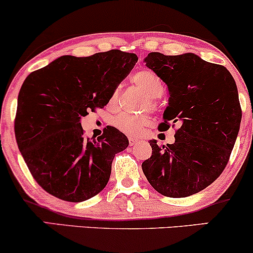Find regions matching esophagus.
<instances>
[{"label":"esophagus","instance_id":"esophagus-1","mask_svg":"<svg viewBox=\"0 0 253 253\" xmlns=\"http://www.w3.org/2000/svg\"><path fill=\"white\" fill-rule=\"evenodd\" d=\"M128 141H129V145H130V146H133V145H135L136 143H138L139 139L134 138V136H128Z\"/></svg>","mask_w":253,"mask_h":253}]
</instances>
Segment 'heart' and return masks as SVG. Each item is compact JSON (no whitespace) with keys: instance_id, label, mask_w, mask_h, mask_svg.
Wrapping results in <instances>:
<instances>
[{"instance_id":"obj_1","label":"heart","mask_w":253,"mask_h":253,"mask_svg":"<svg viewBox=\"0 0 253 253\" xmlns=\"http://www.w3.org/2000/svg\"><path fill=\"white\" fill-rule=\"evenodd\" d=\"M132 82L134 85L144 94L147 98L149 107L153 106V100L158 98L163 94V84L158 80V77L151 71H139L133 75ZM119 94L118 91L113 92L109 100V106L115 107L118 104ZM151 124L150 118L147 117H135V115L120 113L117 117L113 118L112 125L121 132L129 135H136L143 130L145 127Z\"/></svg>"}]
</instances>
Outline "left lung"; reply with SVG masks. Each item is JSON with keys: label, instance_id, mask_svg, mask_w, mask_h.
Returning a JSON list of instances; mask_svg holds the SVG:
<instances>
[{"label": "left lung", "instance_id": "left-lung-1", "mask_svg": "<svg viewBox=\"0 0 253 253\" xmlns=\"http://www.w3.org/2000/svg\"><path fill=\"white\" fill-rule=\"evenodd\" d=\"M144 63L169 90L159 127L171 123L178 129L173 144L159 147L150 140L152 156L143 172L162 195L190 196L211 184L228 163L242 121L237 84L225 66L194 53L151 52Z\"/></svg>", "mask_w": 253, "mask_h": 253}]
</instances>
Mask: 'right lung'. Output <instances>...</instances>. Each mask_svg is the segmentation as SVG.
I'll return each mask as SVG.
<instances>
[{
  "instance_id": "obj_1",
  "label": "right lung",
  "mask_w": 253,
  "mask_h": 253,
  "mask_svg": "<svg viewBox=\"0 0 253 253\" xmlns=\"http://www.w3.org/2000/svg\"><path fill=\"white\" fill-rule=\"evenodd\" d=\"M138 57L119 50L62 56L32 72L17 97L15 136L34 179L51 195L82 202L109 181L115 155L128 139L115 127L84 138L81 119L102 108Z\"/></svg>"
}]
</instances>
